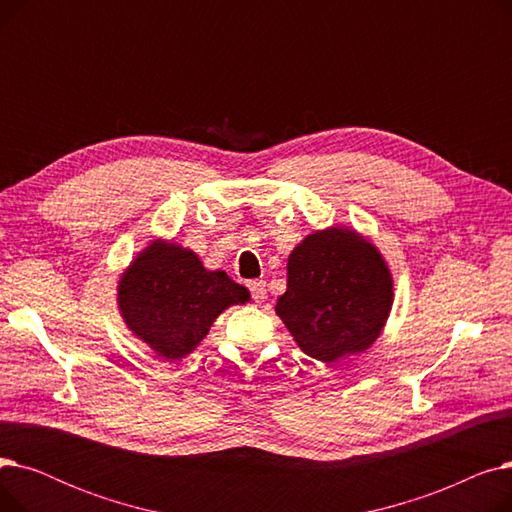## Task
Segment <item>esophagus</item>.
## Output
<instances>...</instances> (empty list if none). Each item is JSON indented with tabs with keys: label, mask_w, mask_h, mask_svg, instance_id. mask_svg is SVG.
Returning <instances> with one entry per match:
<instances>
[{
	"label": "esophagus",
	"mask_w": 512,
	"mask_h": 512,
	"mask_svg": "<svg viewBox=\"0 0 512 512\" xmlns=\"http://www.w3.org/2000/svg\"><path fill=\"white\" fill-rule=\"evenodd\" d=\"M247 288L251 290L253 299H255L257 303H261V301L265 299L267 290H265V282H263V280H251V282H247Z\"/></svg>",
	"instance_id": "esophagus-1"
}]
</instances>
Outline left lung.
I'll list each match as a JSON object with an SVG mask.
<instances>
[{"mask_svg":"<svg viewBox=\"0 0 512 512\" xmlns=\"http://www.w3.org/2000/svg\"><path fill=\"white\" fill-rule=\"evenodd\" d=\"M384 257L355 230L309 234L288 257V286L276 303L301 351L334 363L369 348L392 309Z\"/></svg>","mask_w":512,"mask_h":512,"instance_id":"obj_1","label":"left lung"}]
</instances>
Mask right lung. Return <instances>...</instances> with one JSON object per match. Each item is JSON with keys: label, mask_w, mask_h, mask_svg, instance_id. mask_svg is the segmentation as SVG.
I'll list each match as a JSON object with an SVG mask.
<instances>
[{"label": "right lung", "mask_w": 512, "mask_h": 512, "mask_svg": "<svg viewBox=\"0 0 512 512\" xmlns=\"http://www.w3.org/2000/svg\"><path fill=\"white\" fill-rule=\"evenodd\" d=\"M249 290L174 242L155 240L130 263L118 284L128 330L168 361L193 353L226 307L247 303Z\"/></svg>", "instance_id": "add662e5"}]
</instances>
